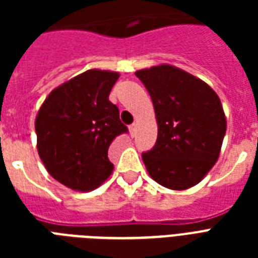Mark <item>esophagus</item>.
Listing matches in <instances>:
<instances>
[{"instance_id":"obj_1","label":"esophagus","mask_w":258,"mask_h":258,"mask_svg":"<svg viewBox=\"0 0 258 258\" xmlns=\"http://www.w3.org/2000/svg\"><path fill=\"white\" fill-rule=\"evenodd\" d=\"M128 130L130 134H131V137H135V135H137V124H135V123H133V124L130 125Z\"/></svg>"}]
</instances>
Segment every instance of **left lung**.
<instances>
[{
  "label": "left lung",
  "mask_w": 258,
  "mask_h": 258,
  "mask_svg": "<svg viewBox=\"0 0 258 258\" xmlns=\"http://www.w3.org/2000/svg\"><path fill=\"white\" fill-rule=\"evenodd\" d=\"M153 100L158 138L142 154L154 180L171 190L201 182L220 155L226 119L220 97L196 76L171 66L135 72Z\"/></svg>",
  "instance_id": "1"
}]
</instances>
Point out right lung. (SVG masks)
<instances>
[{"mask_svg":"<svg viewBox=\"0 0 258 258\" xmlns=\"http://www.w3.org/2000/svg\"><path fill=\"white\" fill-rule=\"evenodd\" d=\"M119 74L89 70L49 93L36 117L37 151L50 175L88 191L112 172L109 145L128 133L108 100Z\"/></svg>","mask_w":258,"mask_h":258,"instance_id":"1","label":"right lung"}]
</instances>
